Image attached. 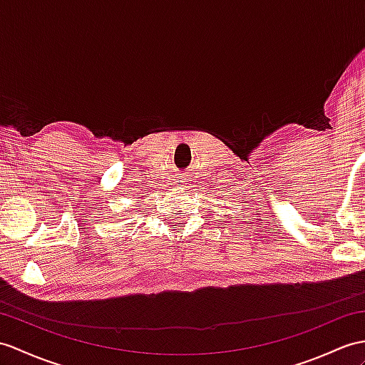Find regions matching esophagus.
<instances>
[{
	"label": "esophagus",
	"mask_w": 365,
	"mask_h": 365,
	"mask_svg": "<svg viewBox=\"0 0 365 365\" xmlns=\"http://www.w3.org/2000/svg\"><path fill=\"white\" fill-rule=\"evenodd\" d=\"M177 185H179V186L186 185V183H185V177H183V175H179V177H177Z\"/></svg>",
	"instance_id": "obj_1"
}]
</instances>
